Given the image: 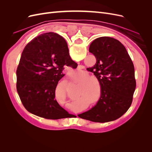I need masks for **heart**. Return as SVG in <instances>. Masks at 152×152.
<instances>
[{"instance_id": "obj_1", "label": "heart", "mask_w": 152, "mask_h": 152, "mask_svg": "<svg viewBox=\"0 0 152 152\" xmlns=\"http://www.w3.org/2000/svg\"><path fill=\"white\" fill-rule=\"evenodd\" d=\"M71 81L75 84L80 85V88L79 89V94L78 96V99H83L87 102H91L92 105H95L98 104L99 102L101 96L97 95L96 96V86L94 85L95 82L93 80H88L86 77H82L77 75H75L70 78ZM79 100H77L74 103H77Z\"/></svg>"}]
</instances>
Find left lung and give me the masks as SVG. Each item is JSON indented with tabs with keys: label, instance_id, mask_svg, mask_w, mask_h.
I'll return each mask as SVG.
<instances>
[{
	"label": "left lung",
	"instance_id": "obj_1",
	"mask_svg": "<svg viewBox=\"0 0 152 152\" xmlns=\"http://www.w3.org/2000/svg\"><path fill=\"white\" fill-rule=\"evenodd\" d=\"M65 45L67 44L65 41ZM89 52L96 59L87 70L94 73L101 86V98L94 107L78 115L94 122L120 118L131 107L136 83L134 67L126 48L118 40L102 37L93 41Z\"/></svg>",
	"mask_w": 152,
	"mask_h": 152
}]
</instances>
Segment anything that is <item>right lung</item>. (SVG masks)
I'll use <instances>...</instances> for the list:
<instances>
[{
	"label": "right lung",
	"instance_id": "1",
	"mask_svg": "<svg viewBox=\"0 0 152 152\" xmlns=\"http://www.w3.org/2000/svg\"><path fill=\"white\" fill-rule=\"evenodd\" d=\"M65 65L74 68L77 64L61 36L48 32L27 44L16 70L17 91L27 111L53 120L70 115L55 98L58 81L65 75Z\"/></svg>",
	"mask_w": 152,
	"mask_h": 152
}]
</instances>
